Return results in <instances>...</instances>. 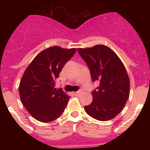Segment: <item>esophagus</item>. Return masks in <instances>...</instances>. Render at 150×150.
<instances>
[{
  "mask_svg": "<svg viewBox=\"0 0 150 150\" xmlns=\"http://www.w3.org/2000/svg\"><path fill=\"white\" fill-rule=\"evenodd\" d=\"M83 93V90H79V91L74 92V95H76V96H79V95H82Z\"/></svg>",
  "mask_w": 150,
  "mask_h": 150,
  "instance_id": "1",
  "label": "esophagus"
}]
</instances>
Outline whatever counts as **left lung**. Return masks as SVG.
Listing matches in <instances>:
<instances>
[{
  "mask_svg": "<svg viewBox=\"0 0 150 150\" xmlns=\"http://www.w3.org/2000/svg\"><path fill=\"white\" fill-rule=\"evenodd\" d=\"M78 52L89 67L92 81L99 86L92 91V102L85 111L99 121H107L123 110L130 94V80L124 64L108 46L95 45L79 48Z\"/></svg>",
  "mask_w": 150,
  "mask_h": 150,
  "instance_id": "obj_1",
  "label": "left lung"
}]
</instances>
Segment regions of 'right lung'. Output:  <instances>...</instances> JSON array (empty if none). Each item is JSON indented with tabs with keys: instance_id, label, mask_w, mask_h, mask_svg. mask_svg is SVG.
Masks as SVG:
<instances>
[{
	"instance_id": "add662e5",
	"label": "right lung",
	"mask_w": 150,
	"mask_h": 150,
	"mask_svg": "<svg viewBox=\"0 0 150 150\" xmlns=\"http://www.w3.org/2000/svg\"><path fill=\"white\" fill-rule=\"evenodd\" d=\"M76 50L56 46L45 49L24 72L18 87L19 96L35 120L50 122L63 113L70 97L62 89L54 88L55 79Z\"/></svg>"
}]
</instances>
